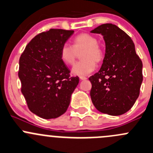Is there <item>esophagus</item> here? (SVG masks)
Segmentation results:
<instances>
[{
	"instance_id": "1",
	"label": "esophagus",
	"mask_w": 153,
	"mask_h": 153,
	"mask_svg": "<svg viewBox=\"0 0 153 153\" xmlns=\"http://www.w3.org/2000/svg\"><path fill=\"white\" fill-rule=\"evenodd\" d=\"M79 79L81 80H85V79H87V77L85 76H79Z\"/></svg>"
}]
</instances>
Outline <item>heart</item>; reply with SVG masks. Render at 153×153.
<instances>
[{
  "instance_id": "1",
  "label": "heart",
  "mask_w": 153,
  "mask_h": 153,
  "mask_svg": "<svg viewBox=\"0 0 153 153\" xmlns=\"http://www.w3.org/2000/svg\"><path fill=\"white\" fill-rule=\"evenodd\" d=\"M80 52L82 60L72 70L74 74L87 75L91 73L96 68V62L100 63L103 59V52L97 44V39L88 33L77 35L72 41V46L66 43L62 45L59 51L60 58L67 65H73Z\"/></svg>"
}]
</instances>
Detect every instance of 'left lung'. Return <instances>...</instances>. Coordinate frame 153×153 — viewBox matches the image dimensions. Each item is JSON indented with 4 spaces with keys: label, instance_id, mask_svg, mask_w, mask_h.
<instances>
[{
    "label": "left lung",
    "instance_id": "1",
    "mask_svg": "<svg viewBox=\"0 0 153 153\" xmlns=\"http://www.w3.org/2000/svg\"><path fill=\"white\" fill-rule=\"evenodd\" d=\"M91 32L102 34L105 43L103 63L99 72L89 77L92 102L100 112L120 115L138 97L143 81L142 62L131 38L116 25L104 24Z\"/></svg>",
    "mask_w": 153,
    "mask_h": 153
}]
</instances>
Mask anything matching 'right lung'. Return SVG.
I'll use <instances>...</instances> for the list:
<instances>
[{"instance_id":"right-lung-1","label":"right lung","mask_w":153,"mask_h":153,"mask_svg":"<svg viewBox=\"0 0 153 153\" xmlns=\"http://www.w3.org/2000/svg\"><path fill=\"white\" fill-rule=\"evenodd\" d=\"M73 30L51 29L36 35L19 59V76L29 109L44 119L56 118L67 111L79 83L60 58V48Z\"/></svg>"}]
</instances>
